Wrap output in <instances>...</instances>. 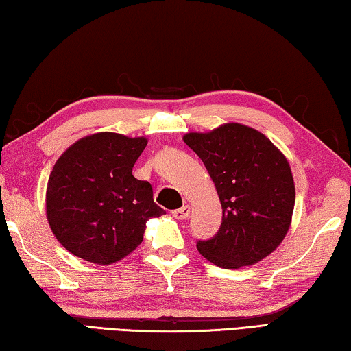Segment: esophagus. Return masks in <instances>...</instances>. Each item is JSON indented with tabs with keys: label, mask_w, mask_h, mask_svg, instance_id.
I'll return each instance as SVG.
<instances>
[{
	"label": "esophagus",
	"mask_w": 351,
	"mask_h": 351,
	"mask_svg": "<svg viewBox=\"0 0 351 351\" xmlns=\"http://www.w3.org/2000/svg\"><path fill=\"white\" fill-rule=\"evenodd\" d=\"M189 215H190V206H187V204L180 207V209L173 210V217L176 219H187Z\"/></svg>",
	"instance_id": "esophagus-1"
}]
</instances>
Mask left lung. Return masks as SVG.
<instances>
[{
  "label": "left lung",
  "mask_w": 351,
  "mask_h": 351,
  "mask_svg": "<svg viewBox=\"0 0 351 351\" xmlns=\"http://www.w3.org/2000/svg\"><path fill=\"white\" fill-rule=\"evenodd\" d=\"M182 141L198 154L223 207L221 228L198 241L204 258L224 269L251 266L274 252L287 237L295 187L285 154L263 133L239 122Z\"/></svg>",
  "instance_id": "left-lung-1"
}]
</instances>
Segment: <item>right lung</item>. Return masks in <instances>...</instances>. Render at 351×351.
Segmentation results:
<instances>
[{
	"label": "right lung",
	"instance_id": "obj_1",
	"mask_svg": "<svg viewBox=\"0 0 351 351\" xmlns=\"http://www.w3.org/2000/svg\"><path fill=\"white\" fill-rule=\"evenodd\" d=\"M147 138L99 132L62 153L47 180L46 218L58 243L79 258L108 266L144 240L147 221L164 215L150 182L133 176Z\"/></svg>",
	"mask_w": 351,
	"mask_h": 351
}]
</instances>
